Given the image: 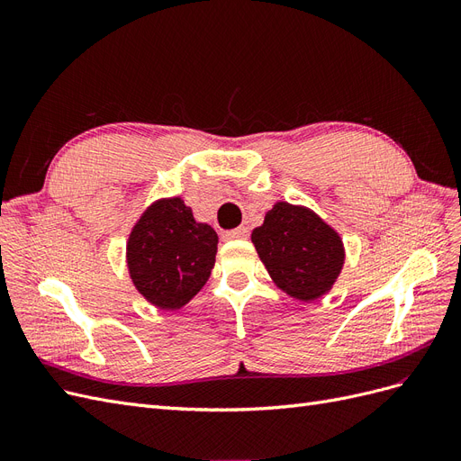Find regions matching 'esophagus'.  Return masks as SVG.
<instances>
[{
    "instance_id": "obj_1",
    "label": "esophagus",
    "mask_w": 461,
    "mask_h": 461,
    "mask_svg": "<svg viewBox=\"0 0 461 461\" xmlns=\"http://www.w3.org/2000/svg\"><path fill=\"white\" fill-rule=\"evenodd\" d=\"M248 234H249V230L246 227H239L234 230H227L222 236H225L227 240H242V239H248Z\"/></svg>"
}]
</instances>
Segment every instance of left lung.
Here are the masks:
<instances>
[{
	"label": "left lung",
	"mask_w": 461,
	"mask_h": 461,
	"mask_svg": "<svg viewBox=\"0 0 461 461\" xmlns=\"http://www.w3.org/2000/svg\"><path fill=\"white\" fill-rule=\"evenodd\" d=\"M252 244L276 288L303 303L329 294L346 261L339 230L308 205L276 202Z\"/></svg>",
	"instance_id": "8db88e82"
}]
</instances>
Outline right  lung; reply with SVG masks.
Returning <instances> with one entry per match:
<instances>
[{"mask_svg": "<svg viewBox=\"0 0 461 461\" xmlns=\"http://www.w3.org/2000/svg\"><path fill=\"white\" fill-rule=\"evenodd\" d=\"M217 244V232L194 219L183 198H159L144 209L129 234V276L148 303L180 310L212 276Z\"/></svg>", "mask_w": 461, "mask_h": 461, "instance_id": "add662e5", "label": "right lung"}]
</instances>
